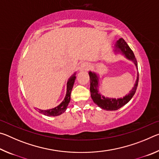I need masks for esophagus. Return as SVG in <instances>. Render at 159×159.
<instances>
[{
  "mask_svg": "<svg viewBox=\"0 0 159 159\" xmlns=\"http://www.w3.org/2000/svg\"><path fill=\"white\" fill-rule=\"evenodd\" d=\"M90 64L88 62H83L80 64L79 66V71H86L88 69L90 68Z\"/></svg>",
  "mask_w": 159,
  "mask_h": 159,
  "instance_id": "esophagus-1",
  "label": "esophagus"
}]
</instances>
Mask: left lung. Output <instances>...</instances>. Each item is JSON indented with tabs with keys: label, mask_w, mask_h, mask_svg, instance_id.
<instances>
[{
	"label": "left lung",
	"mask_w": 159,
	"mask_h": 159,
	"mask_svg": "<svg viewBox=\"0 0 159 159\" xmlns=\"http://www.w3.org/2000/svg\"><path fill=\"white\" fill-rule=\"evenodd\" d=\"M115 51L116 52H120L125 56V57L129 60L133 61L136 68L138 69V62H137L136 58L134 57V55L128 45L126 43L123 39H118L116 42V44L115 45ZM90 76V94L91 98H92L93 102L100 107L101 109L107 110V111H115L120 109V107L124 106L130 100L133 98L134 93L136 92L137 88L138 85L139 80V74H138L137 80L135 84L134 85V87L132 88V90L128 93V95H126L123 98H106L103 95H102L99 93L98 85H99V76L95 72L89 71Z\"/></svg>",
	"instance_id": "left-lung-1"
}]
</instances>
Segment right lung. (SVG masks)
<instances>
[{
    "label": "right lung",
    "mask_w": 159,
    "mask_h": 159,
    "mask_svg": "<svg viewBox=\"0 0 159 159\" xmlns=\"http://www.w3.org/2000/svg\"><path fill=\"white\" fill-rule=\"evenodd\" d=\"M75 80H76V73H74L72 76L69 78V79L67 81L66 85V96L64 98V100L61 102V104H59L57 107H55L53 109H48V110H42L39 109V112L41 113L42 114L48 116H57L60 115L66 111L67 106L71 99V92L73 88Z\"/></svg>",
    "instance_id": "add662e5"
}]
</instances>
